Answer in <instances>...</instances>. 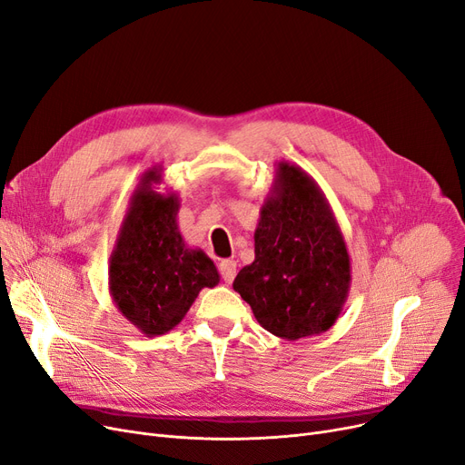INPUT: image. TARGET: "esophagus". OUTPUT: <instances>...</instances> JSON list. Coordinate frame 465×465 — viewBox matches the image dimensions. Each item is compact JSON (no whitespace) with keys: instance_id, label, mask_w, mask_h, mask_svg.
I'll use <instances>...</instances> for the list:
<instances>
[{"instance_id":"1","label":"esophagus","mask_w":465,"mask_h":465,"mask_svg":"<svg viewBox=\"0 0 465 465\" xmlns=\"http://www.w3.org/2000/svg\"><path fill=\"white\" fill-rule=\"evenodd\" d=\"M235 266H237L235 260H222L220 266H218V270L222 273V279H224V282H228V285L235 277Z\"/></svg>"}]
</instances>
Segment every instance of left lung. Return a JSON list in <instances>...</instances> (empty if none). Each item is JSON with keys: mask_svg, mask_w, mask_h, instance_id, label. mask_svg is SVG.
<instances>
[{"mask_svg": "<svg viewBox=\"0 0 465 465\" xmlns=\"http://www.w3.org/2000/svg\"><path fill=\"white\" fill-rule=\"evenodd\" d=\"M351 287L346 239L325 193L289 161H279L254 232V262L233 291L256 321L282 340L327 332Z\"/></svg>", "mask_w": 465, "mask_h": 465, "instance_id": "left-lung-1", "label": "left lung"}]
</instances>
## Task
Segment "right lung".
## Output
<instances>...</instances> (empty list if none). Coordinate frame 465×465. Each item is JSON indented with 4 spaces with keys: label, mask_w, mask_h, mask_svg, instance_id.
I'll return each mask as SVG.
<instances>
[{
    "label": "right lung",
    "mask_w": 465,
    "mask_h": 465,
    "mask_svg": "<svg viewBox=\"0 0 465 465\" xmlns=\"http://www.w3.org/2000/svg\"><path fill=\"white\" fill-rule=\"evenodd\" d=\"M163 169L136 184L110 254L108 285L115 308L140 332L161 336L184 319L201 289L218 285L214 262L186 245L178 230L180 197L159 193Z\"/></svg>",
    "instance_id": "obj_1"
}]
</instances>
